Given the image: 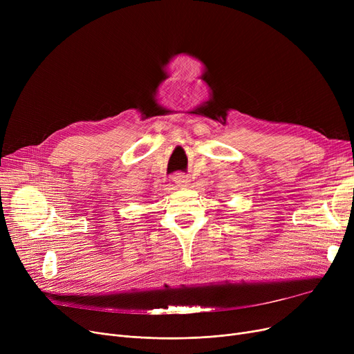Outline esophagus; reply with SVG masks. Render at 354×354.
<instances>
[{
	"instance_id": "obj_1",
	"label": "esophagus",
	"mask_w": 354,
	"mask_h": 354,
	"mask_svg": "<svg viewBox=\"0 0 354 354\" xmlns=\"http://www.w3.org/2000/svg\"><path fill=\"white\" fill-rule=\"evenodd\" d=\"M174 180H175V183H176V187H179V188H187L188 185H189V182H191V179H189L188 175H182V174L175 175V176H174Z\"/></svg>"
}]
</instances>
